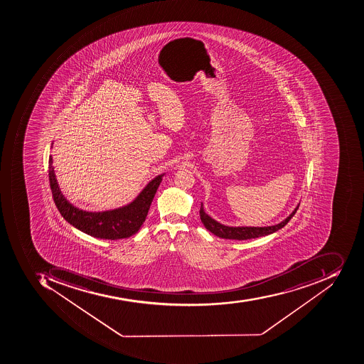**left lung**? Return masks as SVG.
Wrapping results in <instances>:
<instances>
[{
	"label": "left lung",
	"mask_w": 364,
	"mask_h": 364,
	"mask_svg": "<svg viewBox=\"0 0 364 364\" xmlns=\"http://www.w3.org/2000/svg\"><path fill=\"white\" fill-rule=\"evenodd\" d=\"M299 205H296L290 216L288 218L284 219L282 223L274 225V226L269 227H228L221 223H217L216 220H213L211 217H209L207 213L203 211V203L200 205V219L201 223H203V226L205 227L207 230L210 231L215 236L219 237V238L223 239H235V240H248V239L259 238V237L268 236L270 233L276 232L279 229L286 226L287 223H289L292 217L294 216V213L298 210Z\"/></svg>",
	"instance_id": "left-lung-1"
}]
</instances>
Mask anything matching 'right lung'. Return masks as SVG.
<instances>
[{
	"label": "right lung",
	"mask_w": 364,
	"mask_h": 364,
	"mask_svg": "<svg viewBox=\"0 0 364 364\" xmlns=\"http://www.w3.org/2000/svg\"><path fill=\"white\" fill-rule=\"evenodd\" d=\"M52 164H53V159L52 156H50L48 178H50V191L60 215L78 230L83 231L95 238L109 239V240L128 238L141 229V225L147 217L154 196L159 189L164 176L159 175L154 178L146 186L133 203L125 205L123 208L103 211V213H88L74 207L62 195Z\"/></svg>",
	"instance_id": "1"
}]
</instances>
